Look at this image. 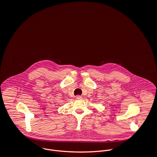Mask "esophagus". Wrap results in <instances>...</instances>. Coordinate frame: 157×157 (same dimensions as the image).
<instances>
[{
	"mask_svg": "<svg viewBox=\"0 0 157 157\" xmlns=\"http://www.w3.org/2000/svg\"><path fill=\"white\" fill-rule=\"evenodd\" d=\"M76 98L77 99H79V100H81V99L82 98V97L81 96H80V95H77V96L76 97Z\"/></svg>",
	"mask_w": 157,
	"mask_h": 157,
	"instance_id": "1",
	"label": "esophagus"
}]
</instances>
